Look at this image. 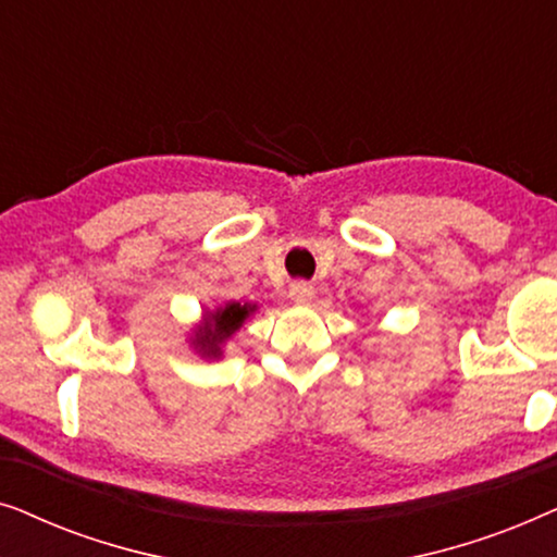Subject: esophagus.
I'll use <instances>...</instances> for the list:
<instances>
[{
  "instance_id": "34e87169",
  "label": "esophagus",
  "mask_w": 557,
  "mask_h": 557,
  "mask_svg": "<svg viewBox=\"0 0 557 557\" xmlns=\"http://www.w3.org/2000/svg\"><path fill=\"white\" fill-rule=\"evenodd\" d=\"M288 296H292L296 304H309L314 299V286L307 284V281H296V284L288 288Z\"/></svg>"
}]
</instances>
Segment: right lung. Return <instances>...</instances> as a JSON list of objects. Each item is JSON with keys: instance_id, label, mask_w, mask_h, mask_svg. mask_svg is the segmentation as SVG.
Masks as SVG:
<instances>
[{"instance_id": "add662e5", "label": "right lung", "mask_w": 557, "mask_h": 557, "mask_svg": "<svg viewBox=\"0 0 557 557\" xmlns=\"http://www.w3.org/2000/svg\"><path fill=\"white\" fill-rule=\"evenodd\" d=\"M250 311H256L253 304H238V301H231L225 304V307H220L218 311H212V314L205 317V324L197 326L195 347L200 349L202 355L218 357L220 345H223L233 332L240 330Z\"/></svg>"}]
</instances>
